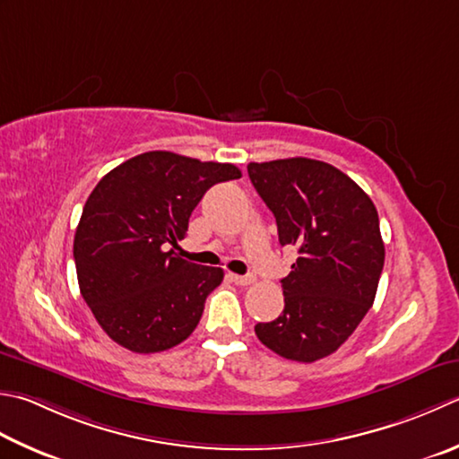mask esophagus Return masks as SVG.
Returning a JSON list of instances; mask_svg holds the SVG:
<instances>
[{
	"label": "esophagus",
	"instance_id": "1",
	"mask_svg": "<svg viewBox=\"0 0 459 459\" xmlns=\"http://www.w3.org/2000/svg\"><path fill=\"white\" fill-rule=\"evenodd\" d=\"M229 278L238 286H248V284L255 282L253 274H229Z\"/></svg>",
	"mask_w": 459,
	"mask_h": 459
}]
</instances>
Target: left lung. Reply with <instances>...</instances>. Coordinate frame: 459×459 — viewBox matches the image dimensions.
<instances>
[{
	"label": "left lung",
	"instance_id": "8db88e82",
	"mask_svg": "<svg viewBox=\"0 0 459 459\" xmlns=\"http://www.w3.org/2000/svg\"><path fill=\"white\" fill-rule=\"evenodd\" d=\"M247 169L274 214L281 245L299 250L281 281L282 314L255 332L286 360L316 362L352 336L374 304L384 268L378 211L352 178L322 160L292 157Z\"/></svg>",
	"mask_w": 459,
	"mask_h": 459
}]
</instances>
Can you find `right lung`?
<instances>
[{"mask_svg": "<svg viewBox=\"0 0 459 459\" xmlns=\"http://www.w3.org/2000/svg\"><path fill=\"white\" fill-rule=\"evenodd\" d=\"M232 178L240 170L230 163L149 151L97 183L81 212L74 258L81 296L113 342L152 354L193 334L224 273L173 248L203 195Z\"/></svg>", "mask_w": 459, "mask_h": 459, "instance_id": "obj_1", "label": "right lung"}]
</instances>
